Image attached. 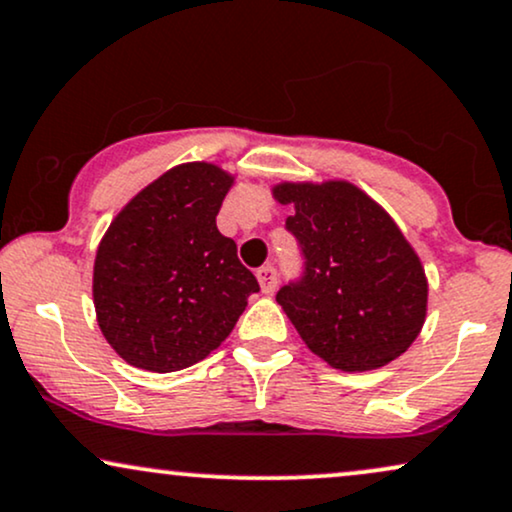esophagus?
I'll return each mask as SVG.
<instances>
[{
    "instance_id": "obj_1",
    "label": "esophagus",
    "mask_w": 512,
    "mask_h": 512,
    "mask_svg": "<svg viewBox=\"0 0 512 512\" xmlns=\"http://www.w3.org/2000/svg\"><path fill=\"white\" fill-rule=\"evenodd\" d=\"M257 281H260V288L264 295H271L276 290V283H278V274L276 269L271 267V264H267V267L257 269Z\"/></svg>"
}]
</instances>
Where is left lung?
<instances>
[{"mask_svg":"<svg viewBox=\"0 0 512 512\" xmlns=\"http://www.w3.org/2000/svg\"><path fill=\"white\" fill-rule=\"evenodd\" d=\"M271 193L295 210L286 229L300 243L304 274L276 302L304 345L347 373L401 357L425 323L428 278L394 219L342 179L281 181Z\"/></svg>","mask_w":512,"mask_h":512,"instance_id":"8db88e82","label":"left lung"}]
</instances>
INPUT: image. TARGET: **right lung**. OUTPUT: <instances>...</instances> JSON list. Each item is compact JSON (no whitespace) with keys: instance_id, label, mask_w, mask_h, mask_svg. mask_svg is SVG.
Returning <instances> with one entry per match:
<instances>
[{"instance_id":"obj_1","label":"right lung","mask_w":512,"mask_h":512,"mask_svg":"<svg viewBox=\"0 0 512 512\" xmlns=\"http://www.w3.org/2000/svg\"><path fill=\"white\" fill-rule=\"evenodd\" d=\"M234 177L184 163L141 189L103 234L94 309L103 338L127 364L172 373L203 361L234 331L260 283L219 234Z\"/></svg>"}]
</instances>
